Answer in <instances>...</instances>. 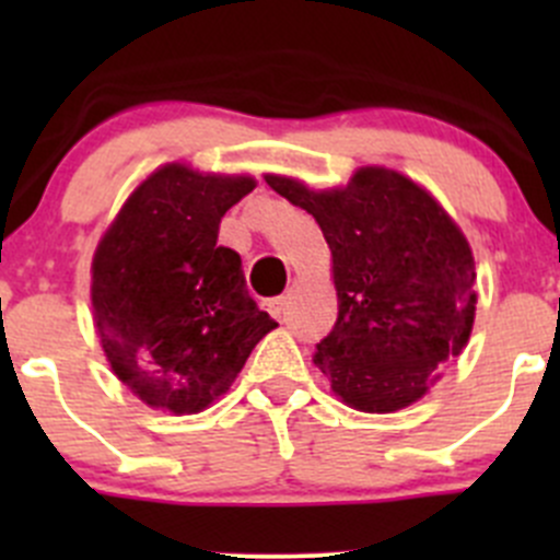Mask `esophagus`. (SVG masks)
Segmentation results:
<instances>
[{
  "label": "esophagus",
  "mask_w": 560,
  "mask_h": 560,
  "mask_svg": "<svg viewBox=\"0 0 560 560\" xmlns=\"http://www.w3.org/2000/svg\"><path fill=\"white\" fill-rule=\"evenodd\" d=\"M284 306H287L284 298H270V301H265V312L273 316V319H281V314H284Z\"/></svg>",
  "instance_id": "1"
}]
</instances>
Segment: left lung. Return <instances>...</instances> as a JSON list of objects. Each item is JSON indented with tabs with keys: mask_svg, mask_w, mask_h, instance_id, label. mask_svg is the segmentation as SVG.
Returning a JSON list of instances; mask_svg holds the SVG:
<instances>
[{
	"mask_svg": "<svg viewBox=\"0 0 560 560\" xmlns=\"http://www.w3.org/2000/svg\"><path fill=\"white\" fill-rule=\"evenodd\" d=\"M268 186L319 224L332 254L338 319L314 363L332 393L363 411H395L425 395L474 325V257L444 208L406 175L363 167L347 189Z\"/></svg>",
	"mask_w": 560,
	"mask_h": 560,
	"instance_id": "left-lung-1",
	"label": "left lung"
}]
</instances>
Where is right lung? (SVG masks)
I'll use <instances>...</instances> for the list:
<instances>
[{"label": "right lung", "instance_id": "add662e5", "mask_svg": "<svg viewBox=\"0 0 560 560\" xmlns=\"http://www.w3.org/2000/svg\"><path fill=\"white\" fill-rule=\"evenodd\" d=\"M252 189L248 175L165 165L100 241L92 306L105 358L149 406L202 411L276 327L248 295L241 254L217 244L222 217Z\"/></svg>", "mask_w": 560, "mask_h": 560}]
</instances>
